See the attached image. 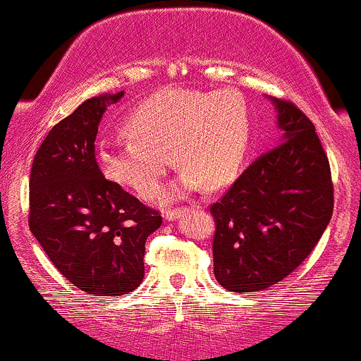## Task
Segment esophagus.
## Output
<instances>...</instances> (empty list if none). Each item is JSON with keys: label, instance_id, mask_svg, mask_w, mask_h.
Instances as JSON below:
<instances>
[{"label": "esophagus", "instance_id": "obj_1", "mask_svg": "<svg viewBox=\"0 0 361 361\" xmlns=\"http://www.w3.org/2000/svg\"><path fill=\"white\" fill-rule=\"evenodd\" d=\"M185 212H188V208H178V209H169V212H166V220H176L180 219L181 215H183Z\"/></svg>", "mask_w": 361, "mask_h": 361}]
</instances>
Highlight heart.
I'll use <instances>...</instances> for the list:
<instances>
[{"label":"heart","instance_id":"1","mask_svg":"<svg viewBox=\"0 0 361 361\" xmlns=\"http://www.w3.org/2000/svg\"><path fill=\"white\" fill-rule=\"evenodd\" d=\"M130 141L102 145L97 162L107 180L145 199L155 197L173 157L183 166L164 202L233 180L250 145L252 118L234 90L167 87L139 104L123 125Z\"/></svg>","mask_w":361,"mask_h":361}]
</instances>
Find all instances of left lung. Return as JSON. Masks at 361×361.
<instances>
[{
	"mask_svg": "<svg viewBox=\"0 0 361 361\" xmlns=\"http://www.w3.org/2000/svg\"><path fill=\"white\" fill-rule=\"evenodd\" d=\"M281 145L241 173L219 202L213 271L224 289L266 291L293 274L323 236L334 213L330 162L312 121L269 97Z\"/></svg>",
	"mask_w": 361,
	"mask_h": 361,
	"instance_id": "left-lung-1",
	"label": "left lung"
}]
</instances>
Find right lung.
Segmentation results:
<instances>
[{"mask_svg": "<svg viewBox=\"0 0 361 361\" xmlns=\"http://www.w3.org/2000/svg\"><path fill=\"white\" fill-rule=\"evenodd\" d=\"M125 93L80 104L52 127L30 176V229L59 274L87 295L127 296L145 277V245L159 212L104 178L99 123Z\"/></svg>", "mask_w": 361, "mask_h": 361, "instance_id": "add662e5", "label": "right lung"}]
</instances>
